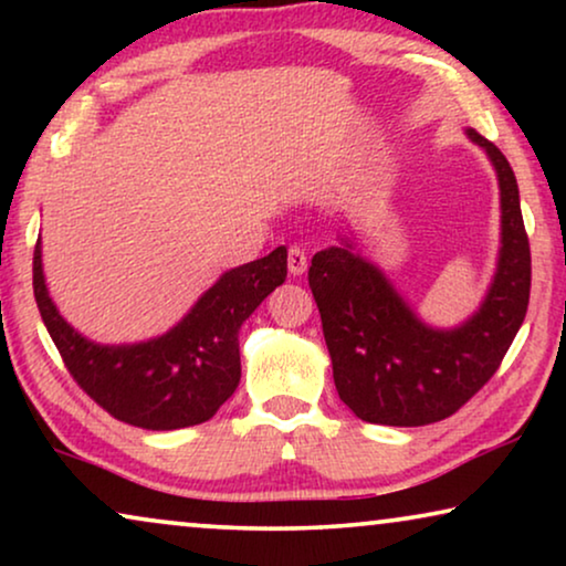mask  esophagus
<instances>
[{
	"mask_svg": "<svg viewBox=\"0 0 566 566\" xmlns=\"http://www.w3.org/2000/svg\"><path fill=\"white\" fill-rule=\"evenodd\" d=\"M308 268V260H306V252L301 250V247H291L289 250V273L296 277V275H304Z\"/></svg>",
	"mask_w": 566,
	"mask_h": 566,
	"instance_id": "obj_1",
	"label": "esophagus"
}]
</instances>
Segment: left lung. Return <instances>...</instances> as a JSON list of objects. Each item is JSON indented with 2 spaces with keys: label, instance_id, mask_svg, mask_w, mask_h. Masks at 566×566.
I'll list each match as a JSON object with an SVG mask.
<instances>
[{
  "label": "left lung",
  "instance_id": "left-lung-1",
  "mask_svg": "<svg viewBox=\"0 0 566 566\" xmlns=\"http://www.w3.org/2000/svg\"><path fill=\"white\" fill-rule=\"evenodd\" d=\"M467 136L484 149L500 182L497 268L469 319L455 327L422 322L363 254L355 231L312 258L308 285L337 394L366 422L420 428L451 417L494 376L528 312L531 250L513 167L474 128Z\"/></svg>",
  "mask_w": 566,
  "mask_h": 566
}]
</instances>
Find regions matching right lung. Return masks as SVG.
<instances>
[{"label": "right lung", "instance_id": "1", "mask_svg": "<svg viewBox=\"0 0 566 566\" xmlns=\"http://www.w3.org/2000/svg\"><path fill=\"white\" fill-rule=\"evenodd\" d=\"M289 250L231 268L165 335L103 345L74 329L53 304L43 275L41 237L33 291L43 324L74 381L115 420L144 430H180L219 412L242 376L239 329L285 281Z\"/></svg>", "mask_w": 566, "mask_h": 566}]
</instances>
